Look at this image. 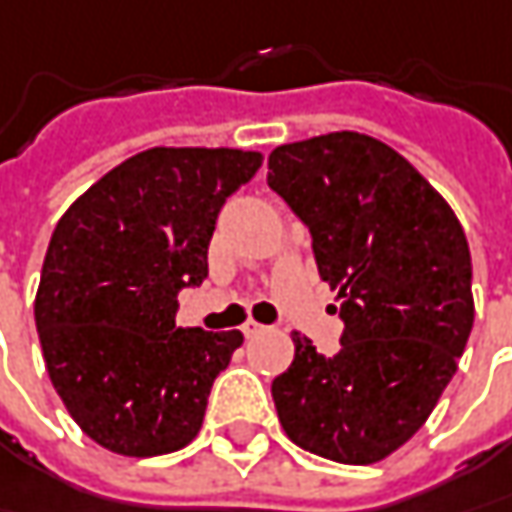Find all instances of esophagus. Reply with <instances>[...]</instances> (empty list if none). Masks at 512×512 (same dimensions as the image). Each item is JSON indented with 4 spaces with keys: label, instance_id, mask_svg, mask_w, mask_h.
Returning <instances> with one entry per match:
<instances>
[{
    "label": "esophagus",
    "instance_id": "1",
    "mask_svg": "<svg viewBox=\"0 0 512 512\" xmlns=\"http://www.w3.org/2000/svg\"><path fill=\"white\" fill-rule=\"evenodd\" d=\"M266 329H269V326H263V323L257 321L243 323V335H246V338H257V335H263Z\"/></svg>",
    "mask_w": 512,
    "mask_h": 512
}]
</instances>
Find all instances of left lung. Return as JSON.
Returning a JSON list of instances; mask_svg holds the SVG:
<instances>
[{"label": "left lung", "instance_id": "8db88e82", "mask_svg": "<svg viewBox=\"0 0 512 512\" xmlns=\"http://www.w3.org/2000/svg\"><path fill=\"white\" fill-rule=\"evenodd\" d=\"M278 191L312 234L341 300V349L295 332L272 381L286 435L315 456L375 464L430 418L473 329V263L447 200L387 143L332 131L269 154Z\"/></svg>", "mask_w": 512, "mask_h": 512}]
</instances>
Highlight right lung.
<instances>
[{"label":"right lung","mask_w":512,"mask_h":512,"mask_svg":"<svg viewBox=\"0 0 512 512\" xmlns=\"http://www.w3.org/2000/svg\"><path fill=\"white\" fill-rule=\"evenodd\" d=\"M260 163L240 148H148L56 223L34 306L39 344L65 410L105 450L163 456L200 433L243 335L177 326V295L209 278L217 214Z\"/></svg>","instance_id":"1"}]
</instances>
